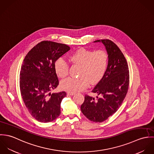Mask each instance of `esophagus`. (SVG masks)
Instances as JSON below:
<instances>
[{"mask_svg": "<svg viewBox=\"0 0 154 154\" xmlns=\"http://www.w3.org/2000/svg\"><path fill=\"white\" fill-rule=\"evenodd\" d=\"M67 94L69 95H73L75 94V93L74 92H67Z\"/></svg>", "mask_w": 154, "mask_h": 154, "instance_id": "34e87169", "label": "esophagus"}]
</instances>
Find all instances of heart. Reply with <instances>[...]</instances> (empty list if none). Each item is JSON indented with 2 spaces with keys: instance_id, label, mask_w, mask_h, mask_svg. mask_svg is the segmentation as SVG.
Returning <instances> with one entry per match:
<instances>
[{
  "instance_id": "heart-1",
  "label": "heart",
  "mask_w": 154,
  "mask_h": 154,
  "mask_svg": "<svg viewBox=\"0 0 154 154\" xmlns=\"http://www.w3.org/2000/svg\"><path fill=\"white\" fill-rule=\"evenodd\" d=\"M70 61L74 65L80 66L79 77L70 78L63 81L62 88L71 92H76L87 88L90 84L98 83L104 76L109 63L107 53L102 50L95 51L81 48L69 56ZM57 76L65 78L69 74V66L63 59H59L54 64Z\"/></svg>"
}]
</instances>
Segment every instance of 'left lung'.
Listing matches in <instances>:
<instances>
[{"instance_id": "1", "label": "left lung", "mask_w": 154, "mask_h": 154, "mask_svg": "<svg viewBox=\"0 0 154 154\" xmlns=\"http://www.w3.org/2000/svg\"><path fill=\"white\" fill-rule=\"evenodd\" d=\"M106 47L109 63L103 78L92 91L96 98L85 95L81 106L89 120L103 122L115 113L123 103L128 91L129 71L127 61L117 45L109 40H99Z\"/></svg>"}]
</instances>
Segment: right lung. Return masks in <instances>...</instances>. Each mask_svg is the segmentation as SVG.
<instances>
[{"instance_id":"1","label":"right lung","mask_w":154,"mask_h":154,"mask_svg":"<svg viewBox=\"0 0 154 154\" xmlns=\"http://www.w3.org/2000/svg\"><path fill=\"white\" fill-rule=\"evenodd\" d=\"M70 49L66 44L44 41L34 46L23 60L21 94L26 109L38 122H50L60 114V104L66 93H51L59 85L54 64Z\"/></svg>"}]
</instances>
